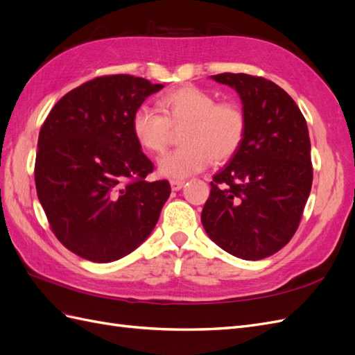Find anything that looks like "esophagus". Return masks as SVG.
Masks as SVG:
<instances>
[{
    "mask_svg": "<svg viewBox=\"0 0 355 355\" xmlns=\"http://www.w3.org/2000/svg\"><path fill=\"white\" fill-rule=\"evenodd\" d=\"M170 185H171V189H173V191H180L182 188H184V185H185V180L173 179V180L170 182Z\"/></svg>",
    "mask_w": 355,
    "mask_h": 355,
    "instance_id": "obj_1",
    "label": "esophagus"
}]
</instances>
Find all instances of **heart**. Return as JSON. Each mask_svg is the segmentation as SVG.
<instances>
[{"label": "heart", "instance_id": "obj_1", "mask_svg": "<svg viewBox=\"0 0 355 355\" xmlns=\"http://www.w3.org/2000/svg\"><path fill=\"white\" fill-rule=\"evenodd\" d=\"M159 111L139 106L132 118L136 142L149 154H161L173 130L184 127L182 148L159 158V173L184 179L207 168L213 158L227 161L237 154L245 135V115L235 102L216 98L196 85H185L161 96Z\"/></svg>", "mask_w": 355, "mask_h": 355}]
</instances>
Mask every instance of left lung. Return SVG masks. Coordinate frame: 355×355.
<instances>
[{"instance_id":"obj_1","label":"left lung","mask_w":355,"mask_h":355,"mask_svg":"<svg viewBox=\"0 0 355 355\" xmlns=\"http://www.w3.org/2000/svg\"><path fill=\"white\" fill-rule=\"evenodd\" d=\"M210 78L240 94L244 141L210 182L201 223L220 249L245 261L277 253L292 240L313 185L305 118L278 85L247 73Z\"/></svg>"}]
</instances>
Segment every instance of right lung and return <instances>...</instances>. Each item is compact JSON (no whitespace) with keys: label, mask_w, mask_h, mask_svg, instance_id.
<instances>
[{"label":"right lung","mask_w":355,"mask_h":355,"mask_svg":"<svg viewBox=\"0 0 355 355\" xmlns=\"http://www.w3.org/2000/svg\"><path fill=\"white\" fill-rule=\"evenodd\" d=\"M141 77L103 75L53 106L38 136L37 196L56 239L84 259H121L153 232L171 188L148 182L153 161L132 132L148 96L163 89Z\"/></svg>","instance_id":"right-lung-1"}]
</instances>
